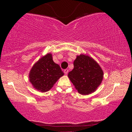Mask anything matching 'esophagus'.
Wrapping results in <instances>:
<instances>
[{
  "label": "esophagus",
  "mask_w": 132,
  "mask_h": 132,
  "mask_svg": "<svg viewBox=\"0 0 132 132\" xmlns=\"http://www.w3.org/2000/svg\"><path fill=\"white\" fill-rule=\"evenodd\" d=\"M68 71H69V70H68V69H64V72L65 75H67V74L68 73Z\"/></svg>",
  "instance_id": "1"
}]
</instances>
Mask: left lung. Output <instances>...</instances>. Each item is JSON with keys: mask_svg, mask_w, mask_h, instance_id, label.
Masks as SVG:
<instances>
[{"mask_svg": "<svg viewBox=\"0 0 132 132\" xmlns=\"http://www.w3.org/2000/svg\"><path fill=\"white\" fill-rule=\"evenodd\" d=\"M68 76L79 93L88 95L95 91L101 84L104 72L94 59L80 54L77 56L74 61V69Z\"/></svg>", "mask_w": 132, "mask_h": 132, "instance_id": "obj_1", "label": "left lung"}]
</instances>
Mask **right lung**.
Returning <instances> with one entry per match:
<instances>
[{"mask_svg":"<svg viewBox=\"0 0 132 132\" xmlns=\"http://www.w3.org/2000/svg\"><path fill=\"white\" fill-rule=\"evenodd\" d=\"M64 72L53 60L52 54L48 53L40 58L30 71L29 79L33 87L41 92H46L52 88Z\"/></svg>","mask_w":132,"mask_h":132,"instance_id":"obj_1","label":"right lung"}]
</instances>
